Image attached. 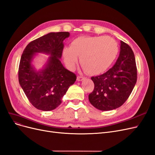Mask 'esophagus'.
Segmentation results:
<instances>
[{"label": "esophagus", "mask_w": 155, "mask_h": 155, "mask_svg": "<svg viewBox=\"0 0 155 155\" xmlns=\"http://www.w3.org/2000/svg\"><path fill=\"white\" fill-rule=\"evenodd\" d=\"M85 78L83 77V76H78L77 77V80L78 81H83V79H84Z\"/></svg>", "instance_id": "1"}]
</instances>
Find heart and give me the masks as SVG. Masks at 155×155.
I'll return each mask as SVG.
<instances>
[{
  "label": "heart",
  "instance_id": "b5f03b06",
  "mask_svg": "<svg viewBox=\"0 0 155 155\" xmlns=\"http://www.w3.org/2000/svg\"><path fill=\"white\" fill-rule=\"evenodd\" d=\"M118 51V44L111 36H81L74 40L71 46L64 48L63 55L67 67L71 70L75 68L79 56L85 72L97 74L109 68Z\"/></svg>",
  "mask_w": 155,
  "mask_h": 155
}]
</instances>
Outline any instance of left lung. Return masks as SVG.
Instances as JSON below:
<instances>
[{"instance_id":"obj_1","label":"left lung","mask_w":155,"mask_h":155,"mask_svg":"<svg viewBox=\"0 0 155 155\" xmlns=\"http://www.w3.org/2000/svg\"><path fill=\"white\" fill-rule=\"evenodd\" d=\"M91 79L94 88L88 99L95 108L108 111L121 106L130 97L137 79L135 58L131 48L120 41V54L114 67Z\"/></svg>"}]
</instances>
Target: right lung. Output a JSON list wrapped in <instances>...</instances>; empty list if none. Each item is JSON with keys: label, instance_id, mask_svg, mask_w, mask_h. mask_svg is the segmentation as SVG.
<instances>
[{"label": "right lung", "instance_id": "1", "mask_svg": "<svg viewBox=\"0 0 155 155\" xmlns=\"http://www.w3.org/2000/svg\"><path fill=\"white\" fill-rule=\"evenodd\" d=\"M70 35L68 32L50 33L40 37L26 46L20 58L18 81L29 102L36 108L51 111L61 103L76 75L64 67L60 61L63 49V41ZM50 54L46 67L36 71L31 65L36 53Z\"/></svg>", "mask_w": 155, "mask_h": 155}]
</instances>
